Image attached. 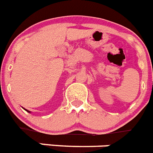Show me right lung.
I'll return each mask as SVG.
<instances>
[{"label":"right lung","mask_w":153,"mask_h":153,"mask_svg":"<svg viewBox=\"0 0 153 153\" xmlns=\"http://www.w3.org/2000/svg\"><path fill=\"white\" fill-rule=\"evenodd\" d=\"M26 111H27V110H26ZM28 111V112H29V111Z\"/></svg>","instance_id":"obj_1"}]
</instances>
